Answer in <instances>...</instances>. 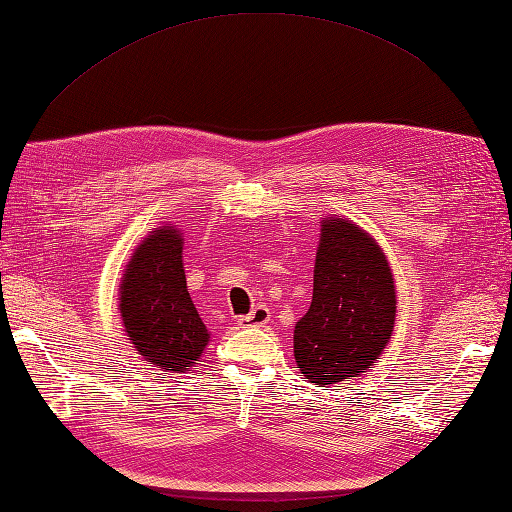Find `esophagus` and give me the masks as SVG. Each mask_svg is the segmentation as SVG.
I'll use <instances>...</instances> for the list:
<instances>
[{"label":"esophagus","mask_w":512,"mask_h":512,"mask_svg":"<svg viewBox=\"0 0 512 512\" xmlns=\"http://www.w3.org/2000/svg\"><path fill=\"white\" fill-rule=\"evenodd\" d=\"M268 321H270V310L266 306H257L250 310V314H246V317L237 319L239 328H264V325H268Z\"/></svg>","instance_id":"esophagus-1"}]
</instances>
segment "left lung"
<instances>
[{
	"mask_svg": "<svg viewBox=\"0 0 512 512\" xmlns=\"http://www.w3.org/2000/svg\"><path fill=\"white\" fill-rule=\"evenodd\" d=\"M396 281L376 239L341 215L321 217L308 312L295 323L299 372L319 387L361 376L394 334Z\"/></svg>",
	"mask_w": 512,
	"mask_h": 512,
	"instance_id": "8db88e82",
	"label": "left lung"
}]
</instances>
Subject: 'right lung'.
Segmentation results:
<instances>
[{"label": "right lung", "mask_w": 512, "mask_h": 512, "mask_svg": "<svg viewBox=\"0 0 512 512\" xmlns=\"http://www.w3.org/2000/svg\"><path fill=\"white\" fill-rule=\"evenodd\" d=\"M184 237L176 224L151 228L123 270L118 310L134 350L162 372L187 374L211 341L187 290Z\"/></svg>", "instance_id": "obj_1"}]
</instances>
